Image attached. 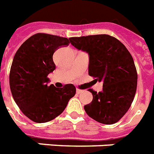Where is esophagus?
<instances>
[{
    "label": "esophagus",
    "instance_id": "34e87169",
    "mask_svg": "<svg viewBox=\"0 0 154 154\" xmlns=\"http://www.w3.org/2000/svg\"><path fill=\"white\" fill-rule=\"evenodd\" d=\"M76 92H77V94H82V93L83 91H82V90H79V89H77Z\"/></svg>",
    "mask_w": 154,
    "mask_h": 154
}]
</instances>
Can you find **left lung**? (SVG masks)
Listing matches in <instances>:
<instances>
[{
    "label": "left lung",
    "instance_id": "1",
    "mask_svg": "<svg viewBox=\"0 0 154 154\" xmlns=\"http://www.w3.org/2000/svg\"><path fill=\"white\" fill-rule=\"evenodd\" d=\"M70 43L89 55V75L103 82V91L90 89L91 103L84 106L89 117L111 125L122 118L131 107L137 87V72L131 54L113 36L100 34L70 37Z\"/></svg>",
    "mask_w": 154,
    "mask_h": 154
}]
</instances>
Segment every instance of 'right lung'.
<instances>
[{"label":"right lung","mask_w":154,"mask_h":154,"mask_svg":"<svg viewBox=\"0 0 154 154\" xmlns=\"http://www.w3.org/2000/svg\"><path fill=\"white\" fill-rule=\"evenodd\" d=\"M65 37L37 33L23 43L14 57L10 73L13 98L23 113L38 123L53 120L63 112L76 94L72 84L63 88L49 86L48 75L55 69L53 54L68 46Z\"/></svg>","instance_id":"add662e5"}]
</instances>
